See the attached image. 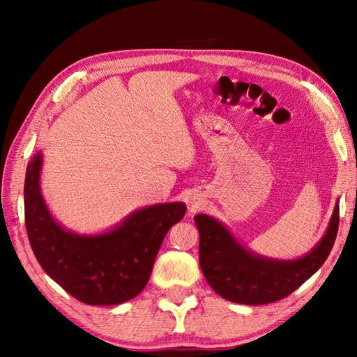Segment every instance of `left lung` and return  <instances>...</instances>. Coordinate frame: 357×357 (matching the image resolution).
<instances>
[{"label":"left lung","mask_w":357,"mask_h":357,"mask_svg":"<svg viewBox=\"0 0 357 357\" xmlns=\"http://www.w3.org/2000/svg\"><path fill=\"white\" fill-rule=\"evenodd\" d=\"M195 225L200 233V266L209 287L227 301L263 305L287 298L321 268L337 238L338 202L324 236L296 259L257 255L211 215L197 214Z\"/></svg>","instance_id":"8db88e82"}]
</instances>
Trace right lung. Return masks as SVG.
Wrapping results in <instances>:
<instances>
[{"mask_svg":"<svg viewBox=\"0 0 357 357\" xmlns=\"http://www.w3.org/2000/svg\"><path fill=\"white\" fill-rule=\"evenodd\" d=\"M42 153L26 167L25 223L42 269L83 304L116 305L146 287L162 241L185 214V204L162 203L137 209L112 229L78 234L66 229L40 192Z\"/></svg>","mask_w":357,"mask_h":357,"instance_id":"1","label":"right lung"}]
</instances>
